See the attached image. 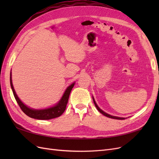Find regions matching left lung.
Instances as JSON below:
<instances>
[{
    "label": "left lung",
    "instance_id": "obj_1",
    "mask_svg": "<svg viewBox=\"0 0 159 159\" xmlns=\"http://www.w3.org/2000/svg\"><path fill=\"white\" fill-rule=\"evenodd\" d=\"M93 103H94V104H95V107H96V108H97V109L99 111L102 113V114H103V115H105V116H106V117H109V118H111V119H119V120H123V119H125V118H124V117H116V116H112V115H109V114H107V113H105L103 111H102V109H101L98 106V105L96 104V103H95V99H94V98H93Z\"/></svg>",
    "mask_w": 159,
    "mask_h": 159
}]
</instances>
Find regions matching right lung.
<instances>
[{"instance_id":"add662e5","label":"right lung","mask_w":159,"mask_h":159,"mask_svg":"<svg viewBox=\"0 0 159 159\" xmlns=\"http://www.w3.org/2000/svg\"><path fill=\"white\" fill-rule=\"evenodd\" d=\"M11 76H12V74L11 72L10 81H11V88H12L14 98H15V99L17 102L19 106H20V109H22V111L26 115H28V117L36 119H40V120H48L51 119H54V118L58 117L60 116V115H62V113H63L64 112V111L66 110L67 103L68 102V99L70 97V92L75 84V83H73L70 86H68V88H67L66 90L65 91V92L63 96L61 97V99L59 101V102L57 103L56 105H54V106L50 108L44 109H33L27 107L26 105L24 104L21 102L20 99L18 98L13 87Z\"/></svg>"}]
</instances>
